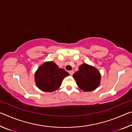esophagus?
Here are the masks:
<instances>
[{"label":"esophagus","instance_id":"esophagus-1","mask_svg":"<svg viewBox=\"0 0 132 132\" xmlns=\"http://www.w3.org/2000/svg\"><path fill=\"white\" fill-rule=\"evenodd\" d=\"M69 74H70V76H72L73 74H74V71H73V70H70V71H69Z\"/></svg>","mask_w":132,"mask_h":132}]
</instances>
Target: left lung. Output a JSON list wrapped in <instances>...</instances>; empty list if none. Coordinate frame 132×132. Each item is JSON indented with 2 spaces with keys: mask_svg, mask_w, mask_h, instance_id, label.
Masks as SVG:
<instances>
[{
  "mask_svg": "<svg viewBox=\"0 0 132 132\" xmlns=\"http://www.w3.org/2000/svg\"><path fill=\"white\" fill-rule=\"evenodd\" d=\"M73 77L79 87L84 91L95 90L100 84L101 74L97 69L86 63L79 66V70L74 73Z\"/></svg>",
  "mask_w": 132,
  "mask_h": 132,
  "instance_id": "1",
  "label": "left lung"
}]
</instances>
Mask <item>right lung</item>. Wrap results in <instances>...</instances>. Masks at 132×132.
I'll return each mask as SVG.
<instances>
[{
	"instance_id": "1",
	"label": "right lung",
	"mask_w": 132,
	"mask_h": 132,
	"mask_svg": "<svg viewBox=\"0 0 132 132\" xmlns=\"http://www.w3.org/2000/svg\"><path fill=\"white\" fill-rule=\"evenodd\" d=\"M69 73L59 68L54 62H46L35 73V81L38 88L45 92H53L61 86L62 81Z\"/></svg>"
}]
</instances>
